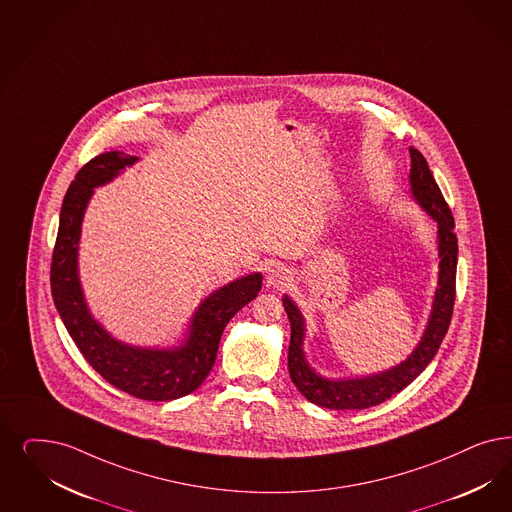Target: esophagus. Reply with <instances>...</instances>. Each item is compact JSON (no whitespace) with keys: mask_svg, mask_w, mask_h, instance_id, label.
I'll use <instances>...</instances> for the list:
<instances>
[{"mask_svg":"<svg viewBox=\"0 0 512 512\" xmlns=\"http://www.w3.org/2000/svg\"><path fill=\"white\" fill-rule=\"evenodd\" d=\"M289 278H291V272L287 266L272 265L266 272V283L270 287H283V285H287Z\"/></svg>","mask_w":512,"mask_h":512,"instance_id":"esophagus-1","label":"esophagus"}]
</instances>
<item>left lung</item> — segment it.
<instances>
[{
	"mask_svg": "<svg viewBox=\"0 0 512 512\" xmlns=\"http://www.w3.org/2000/svg\"><path fill=\"white\" fill-rule=\"evenodd\" d=\"M410 191L414 200L437 221L439 242V283L433 297V306L422 340L414 352L397 367L361 378L331 380L314 371L304 355V318L297 304L283 297V308L291 323V342L287 353V367L293 384L314 405L333 410H363L380 405L414 382L431 363L441 348L442 338L450 327L456 300V268H458V236L454 232V217L442 196L441 189L431 174L422 153L410 147Z\"/></svg>",
	"mask_w": 512,
	"mask_h": 512,
	"instance_id": "obj_1",
	"label": "left lung"
}]
</instances>
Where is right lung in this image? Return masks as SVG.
<instances>
[{
  "label": "right lung",
  "instance_id": "add662e5",
  "mask_svg": "<svg viewBox=\"0 0 512 512\" xmlns=\"http://www.w3.org/2000/svg\"><path fill=\"white\" fill-rule=\"evenodd\" d=\"M138 157L109 151L89 160L71 181L60 210L51 263V291L60 318L90 367L111 386L143 401H172L193 393L212 371L219 340L232 316L261 291L259 272L213 291L196 308L187 340L176 348H138L113 338L92 318L79 282L81 223L94 189L119 176Z\"/></svg>",
  "mask_w": 512,
  "mask_h": 512
}]
</instances>
